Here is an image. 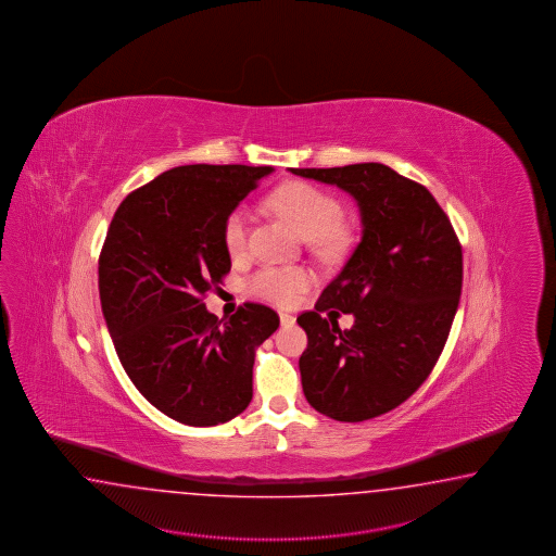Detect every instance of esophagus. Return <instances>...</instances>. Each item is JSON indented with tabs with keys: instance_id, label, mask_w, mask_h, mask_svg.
I'll list each match as a JSON object with an SVG mask.
<instances>
[{
	"instance_id": "34e87169",
	"label": "esophagus",
	"mask_w": 556,
	"mask_h": 556,
	"mask_svg": "<svg viewBox=\"0 0 556 556\" xmlns=\"http://www.w3.org/2000/svg\"><path fill=\"white\" fill-rule=\"evenodd\" d=\"M279 319H281V325L283 327H291V325H295V317L293 315H289V313H279Z\"/></svg>"
}]
</instances>
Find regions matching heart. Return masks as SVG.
Instances as JSON below:
<instances>
[{"mask_svg": "<svg viewBox=\"0 0 556 556\" xmlns=\"http://www.w3.org/2000/svg\"><path fill=\"white\" fill-rule=\"evenodd\" d=\"M273 210L293 223L296 231L313 239L317 248L333 243L334 229L341 223L343 210L337 199L319 187L293 181L275 189L269 199ZM249 211L245 205L235 207L223 223V243L237 257L248 248ZM313 283V273L303 267H277L263 265L248 279L251 295L271 301L275 305H295Z\"/></svg>", "mask_w": 556, "mask_h": 556, "instance_id": "b5f03b06", "label": "heart"}]
</instances>
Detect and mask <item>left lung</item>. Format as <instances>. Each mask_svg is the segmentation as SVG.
<instances>
[{
	"instance_id": "8db88e82",
	"label": "left lung",
	"mask_w": 556,
	"mask_h": 556,
	"mask_svg": "<svg viewBox=\"0 0 556 556\" xmlns=\"http://www.w3.org/2000/svg\"><path fill=\"white\" fill-rule=\"evenodd\" d=\"M289 172L353 195L363 223L315 311L296 317L308 339L303 393L334 420L379 417L405 403L443 353L463 287L457 233L427 187L383 163ZM341 312L354 315L353 328L338 329Z\"/></svg>"
}]
</instances>
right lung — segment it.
I'll return each instance as SVG.
<instances>
[{"instance_id":"1","label":"right lung","mask_w":556,"mask_h":556,"mask_svg":"<svg viewBox=\"0 0 556 556\" xmlns=\"http://www.w3.org/2000/svg\"><path fill=\"white\" fill-rule=\"evenodd\" d=\"M273 167L181 165L122 201L99 255V299L117 357L173 420L213 427L253 396L255 349L279 315L243 303L217 321L203 299L231 269L223 223Z\"/></svg>"}]
</instances>
